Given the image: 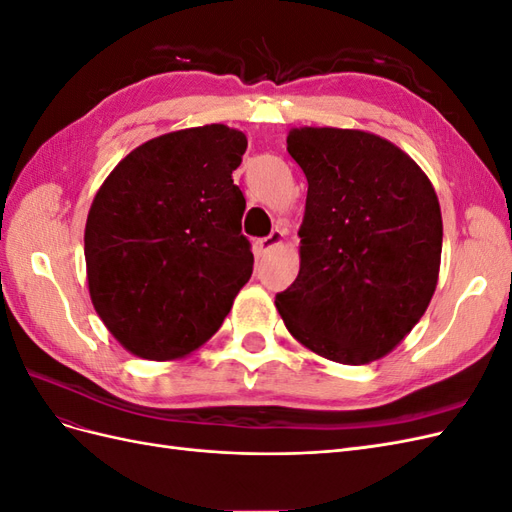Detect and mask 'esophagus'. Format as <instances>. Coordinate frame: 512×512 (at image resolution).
Wrapping results in <instances>:
<instances>
[{"instance_id":"34e87169","label":"esophagus","mask_w":512,"mask_h":512,"mask_svg":"<svg viewBox=\"0 0 512 512\" xmlns=\"http://www.w3.org/2000/svg\"><path fill=\"white\" fill-rule=\"evenodd\" d=\"M284 237H286V232L284 230H280V228H275L269 237H265V239H258L256 241V250H258V254H269L273 247H277V245H282L284 243Z\"/></svg>"}]
</instances>
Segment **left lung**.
I'll return each instance as SVG.
<instances>
[{
    "label": "left lung",
    "mask_w": 512,
    "mask_h": 512,
    "mask_svg": "<svg viewBox=\"0 0 512 512\" xmlns=\"http://www.w3.org/2000/svg\"><path fill=\"white\" fill-rule=\"evenodd\" d=\"M307 177L297 280L275 297L290 335L342 365L395 350L436 292L442 213L406 151L365 130L292 128Z\"/></svg>",
    "instance_id": "8db88e82"
}]
</instances>
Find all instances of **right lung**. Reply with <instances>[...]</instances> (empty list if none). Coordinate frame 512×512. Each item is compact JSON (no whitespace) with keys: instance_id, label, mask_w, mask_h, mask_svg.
<instances>
[{"instance_id":"1","label":"right lung","mask_w":512,"mask_h":512,"mask_svg":"<svg viewBox=\"0 0 512 512\" xmlns=\"http://www.w3.org/2000/svg\"><path fill=\"white\" fill-rule=\"evenodd\" d=\"M247 149L224 123L168 132L104 179L85 224L87 286L128 352L177 361L215 335L254 269L232 170Z\"/></svg>"}]
</instances>
